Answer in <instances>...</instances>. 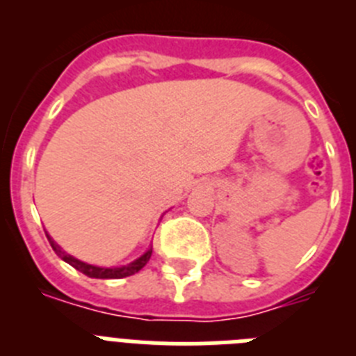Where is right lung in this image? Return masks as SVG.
I'll list each match as a JSON object with an SVG mask.
<instances>
[{
	"instance_id": "right-lung-1",
	"label": "right lung",
	"mask_w": 356,
	"mask_h": 356,
	"mask_svg": "<svg viewBox=\"0 0 356 356\" xmlns=\"http://www.w3.org/2000/svg\"><path fill=\"white\" fill-rule=\"evenodd\" d=\"M46 237H48L49 244H51L53 251H55L58 257H60L64 262H67L69 266H72L74 269H78L80 273H83L85 276H89V278H99V280H118V278H127V276H131L135 275V273H139L140 269H143L144 266H146L147 262H149L151 259V253H153V248H147L146 251H144L143 254H140L139 259H135L134 262L127 264V266H112V267H102V266H92V264H87L83 262V260H78L74 259L72 254L65 253L64 250H62L58 244H56L55 241H53L51 237H49V234L46 232Z\"/></svg>"
}]
</instances>
